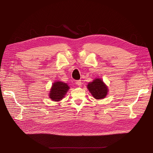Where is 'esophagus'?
<instances>
[{"label":"esophagus","mask_w":153,"mask_h":153,"mask_svg":"<svg viewBox=\"0 0 153 153\" xmlns=\"http://www.w3.org/2000/svg\"><path fill=\"white\" fill-rule=\"evenodd\" d=\"M76 84H77L78 86H81V84H82V82H81V80H78V81H77L76 82Z\"/></svg>","instance_id":"obj_1"}]
</instances>
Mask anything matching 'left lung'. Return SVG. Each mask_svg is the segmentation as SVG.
Listing matches in <instances>:
<instances>
[{
  "instance_id": "8db88e82",
  "label": "left lung",
  "mask_w": 153,
  "mask_h": 153,
  "mask_svg": "<svg viewBox=\"0 0 153 153\" xmlns=\"http://www.w3.org/2000/svg\"><path fill=\"white\" fill-rule=\"evenodd\" d=\"M87 88L93 97L96 99L105 98L108 92V88L102 79H95L94 81L87 85Z\"/></svg>"
}]
</instances>
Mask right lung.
<instances>
[{
	"label": "right lung",
	"mask_w": 153,
	"mask_h": 153,
	"mask_svg": "<svg viewBox=\"0 0 153 153\" xmlns=\"http://www.w3.org/2000/svg\"><path fill=\"white\" fill-rule=\"evenodd\" d=\"M69 89L67 84L56 82L53 84L50 93V98L54 101L61 100Z\"/></svg>",
	"instance_id": "1"
}]
</instances>
